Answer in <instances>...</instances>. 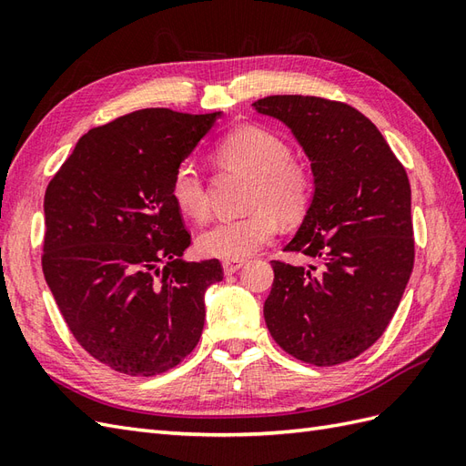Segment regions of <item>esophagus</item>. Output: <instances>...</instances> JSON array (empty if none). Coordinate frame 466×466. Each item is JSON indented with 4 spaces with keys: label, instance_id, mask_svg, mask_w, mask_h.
<instances>
[{
    "label": "esophagus",
    "instance_id": "obj_1",
    "mask_svg": "<svg viewBox=\"0 0 466 466\" xmlns=\"http://www.w3.org/2000/svg\"><path fill=\"white\" fill-rule=\"evenodd\" d=\"M246 266L244 259H228V261H222V269L226 276H232V273H236L240 268Z\"/></svg>",
    "mask_w": 466,
    "mask_h": 466
}]
</instances>
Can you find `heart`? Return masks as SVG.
<instances>
[{
    "label": "heart",
    "mask_w": 466,
    "mask_h": 466,
    "mask_svg": "<svg viewBox=\"0 0 466 466\" xmlns=\"http://www.w3.org/2000/svg\"><path fill=\"white\" fill-rule=\"evenodd\" d=\"M226 167L252 177L248 205L254 208L240 218L212 222L197 236V249L205 258L244 259L273 240L279 218L297 220L307 212L313 197V178L305 167L291 161L289 146L259 127H240L217 147ZM171 198L185 217L207 218L208 198L198 167L185 161L171 181Z\"/></svg>",
    "instance_id": "obj_1"
}]
</instances>
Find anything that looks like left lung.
Masks as SVG:
<instances>
[{"label":"left lung","instance_id":"8db88e82","mask_svg":"<svg viewBox=\"0 0 466 466\" xmlns=\"http://www.w3.org/2000/svg\"><path fill=\"white\" fill-rule=\"evenodd\" d=\"M252 106L288 126L311 161V205L285 249L320 264L271 261L266 325L297 360H352L386 330L411 276L408 175L378 127L349 104L268 96Z\"/></svg>","mask_w":466,"mask_h":466}]
</instances>
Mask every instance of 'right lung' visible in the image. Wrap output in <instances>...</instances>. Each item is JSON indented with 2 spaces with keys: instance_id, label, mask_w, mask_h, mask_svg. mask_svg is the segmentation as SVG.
Wrapping results in <instances>:
<instances>
[{
  "instance_id": "1",
  "label": "right lung",
  "mask_w": 466,
  "mask_h": 466,
  "mask_svg": "<svg viewBox=\"0 0 466 466\" xmlns=\"http://www.w3.org/2000/svg\"><path fill=\"white\" fill-rule=\"evenodd\" d=\"M218 117L126 114L82 136L46 187V285L80 347L116 372H167L202 335L205 293L224 273L183 259L171 181Z\"/></svg>"
}]
</instances>
